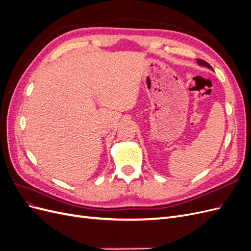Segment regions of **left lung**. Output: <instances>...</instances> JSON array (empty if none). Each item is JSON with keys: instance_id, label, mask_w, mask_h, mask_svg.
<instances>
[{"instance_id": "obj_1", "label": "left lung", "mask_w": 251, "mask_h": 251, "mask_svg": "<svg viewBox=\"0 0 251 251\" xmlns=\"http://www.w3.org/2000/svg\"><path fill=\"white\" fill-rule=\"evenodd\" d=\"M197 62H198V65H199V66H201V67H206V68H208V69L212 70V68L210 67V65L207 64L206 62H204V60H202V59H197Z\"/></svg>"}]
</instances>
